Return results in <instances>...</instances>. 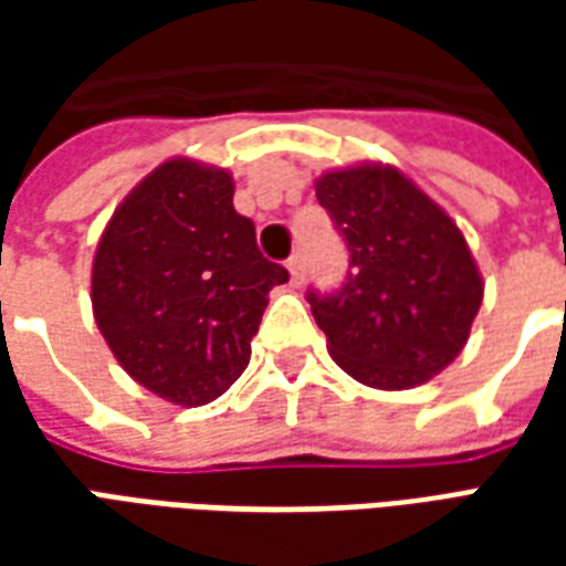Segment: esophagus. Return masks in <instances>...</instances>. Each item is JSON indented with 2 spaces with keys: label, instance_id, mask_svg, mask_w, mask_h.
Wrapping results in <instances>:
<instances>
[{
  "label": "esophagus",
  "instance_id": "1",
  "mask_svg": "<svg viewBox=\"0 0 566 566\" xmlns=\"http://www.w3.org/2000/svg\"><path fill=\"white\" fill-rule=\"evenodd\" d=\"M287 272H291V284L300 287V284H303V275H306V260H303V254H294V258L287 260Z\"/></svg>",
  "mask_w": 566,
  "mask_h": 566
}]
</instances>
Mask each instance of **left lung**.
<instances>
[{
  "label": "left lung",
  "mask_w": 566,
  "mask_h": 566,
  "mask_svg": "<svg viewBox=\"0 0 566 566\" xmlns=\"http://www.w3.org/2000/svg\"><path fill=\"white\" fill-rule=\"evenodd\" d=\"M315 197L352 251L343 291L308 294L333 360L379 391L439 376L470 339L485 294L458 223L385 163L318 175Z\"/></svg>",
  "instance_id": "left-lung-1"
}]
</instances>
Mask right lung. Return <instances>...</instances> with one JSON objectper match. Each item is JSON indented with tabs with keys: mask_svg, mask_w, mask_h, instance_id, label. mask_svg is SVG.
<instances>
[{
	"mask_svg": "<svg viewBox=\"0 0 566 566\" xmlns=\"http://www.w3.org/2000/svg\"><path fill=\"white\" fill-rule=\"evenodd\" d=\"M233 190L221 166L160 163L117 206L93 258L96 327L117 364L175 406L211 403L245 373L270 291L287 282Z\"/></svg>",
	"mask_w": 566,
	"mask_h": 566,
	"instance_id": "add662e5",
	"label": "right lung"
}]
</instances>
